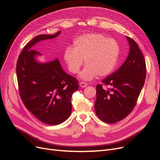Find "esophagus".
I'll list each match as a JSON object with an SVG mask.
<instances>
[{"label": "esophagus", "mask_w": 160, "mask_h": 160, "mask_svg": "<svg viewBox=\"0 0 160 160\" xmlns=\"http://www.w3.org/2000/svg\"><path fill=\"white\" fill-rule=\"evenodd\" d=\"M80 86L82 88H85V87H86L88 86V84H87V83H86V82H80Z\"/></svg>", "instance_id": "obj_1"}]
</instances>
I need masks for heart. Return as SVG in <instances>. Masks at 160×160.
<instances>
[{
	"label": "heart",
	"instance_id": "b5f03b06",
	"mask_svg": "<svg viewBox=\"0 0 160 160\" xmlns=\"http://www.w3.org/2000/svg\"><path fill=\"white\" fill-rule=\"evenodd\" d=\"M73 48H67L63 60L68 70L78 74L84 63L86 65L81 76L90 80L96 76H105L112 72L116 66L120 54L118 43L101 33H89L75 38Z\"/></svg>",
	"mask_w": 160,
	"mask_h": 160
}]
</instances>
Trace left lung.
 <instances>
[{"label":"left lung","mask_w":160,"mask_h":160,"mask_svg":"<svg viewBox=\"0 0 160 160\" xmlns=\"http://www.w3.org/2000/svg\"><path fill=\"white\" fill-rule=\"evenodd\" d=\"M130 46L128 56L116 71L96 86L95 110L105 123L119 122L133 110L144 86L146 62L136 42L126 37ZM107 87V88L105 87Z\"/></svg>","instance_id":"1"}]
</instances>
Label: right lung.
Returning <instances> with one entry per match:
<instances>
[{"mask_svg":"<svg viewBox=\"0 0 160 160\" xmlns=\"http://www.w3.org/2000/svg\"><path fill=\"white\" fill-rule=\"evenodd\" d=\"M40 34L27 44L19 55L16 73L20 97L24 105L37 118L48 125H58L71 114V97L78 89V81L67 74L59 61L40 63L35 56L40 53L32 49L38 42L57 37Z\"/></svg>","mask_w":160,"mask_h":160,"instance_id":"1","label":"right lung"}]
</instances>
